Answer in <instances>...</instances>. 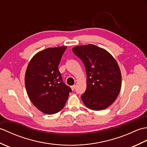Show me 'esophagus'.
Returning a JSON list of instances; mask_svg holds the SVG:
<instances>
[{"instance_id":"esophagus-1","label":"esophagus","mask_w":147,"mask_h":147,"mask_svg":"<svg viewBox=\"0 0 147 147\" xmlns=\"http://www.w3.org/2000/svg\"><path fill=\"white\" fill-rule=\"evenodd\" d=\"M75 87H76V85H72L71 86V88L72 90H74V89H75Z\"/></svg>"}]
</instances>
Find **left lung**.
<instances>
[{
    "mask_svg": "<svg viewBox=\"0 0 147 147\" xmlns=\"http://www.w3.org/2000/svg\"><path fill=\"white\" fill-rule=\"evenodd\" d=\"M72 51L85 67L86 89L81 96L84 104L93 111L107 108L115 100L121 87L116 61L105 49L93 44L77 46Z\"/></svg>",
    "mask_w": 147,
    "mask_h": 147,
    "instance_id": "1",
    "label": "left lung"
}]
</instances>
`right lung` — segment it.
I'll return each instance as SVG.
<instances>
[{
	"mask_svg": "<svg viewBox=\"0 0 147 147\" xmlns=\"http://www.w3.org/2000/svg\"><path fill=\"white\" fill-rule=\"evenodd\" d=\"M67 47L48 48L37 53L29 62L25 86L30 100L46 114H54L64 107L72 90L63 82L58 66Z\"/></svg>",
	"mask_w": 147,
	"mask_h": 147,
	"instance_id": "add662e5",
	"label": "right lung"
}]
</instances>
